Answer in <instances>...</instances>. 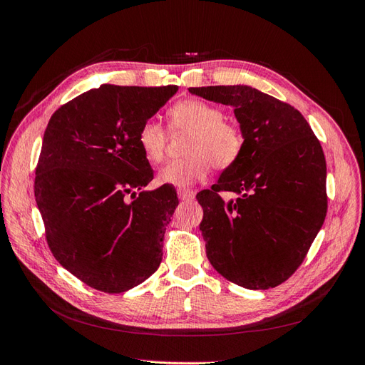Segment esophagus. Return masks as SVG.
Listing matches in <instances>:
<instances>
[{
  "label": "esophagus",
  "instance_id": "esophagus-1",
  "mask_svg": "<svg viewBox=\"0 0 365 365\" xmlns=\"http://www.w3.org/2000/svg\"><path fill=\"white\" fill-rule=\"evenodd\" d=\"M176 193H178V197L181 201H189L195 197V192L190 189H184V187H180V189L176 190Z\"/></svg>",
  "mask_w": 365,
  "mask_h": 365
}]
</instances>
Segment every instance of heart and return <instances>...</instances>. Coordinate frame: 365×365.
<instances>
[{
    "instance_id": "1",
    "label": "heart",
    "mask_w": 365,
    "mask_h": 365,
    "mask_svg": "<svg viewBox=\"0 0 365 365\" xmlns=\"http://www.w3.org/2000/svg\"><path fill=\"white\" fill-rule=\"evenodd\" d=\"M172 134L189 132L184 143L187 157L168 163L160 170L163 182L189 187L204 181L212 165L227 170L239 161L245 148V135L240 126L224 118V111L216 105L197 98H187L173 105L168 114ZM138 146L150 163H160L168 149L169 134L157 120H146L138 129Z\"/></svg>"
}]
</instances>
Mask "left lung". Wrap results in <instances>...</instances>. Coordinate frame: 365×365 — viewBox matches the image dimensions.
<instances>
[{
	"instance_id": "8db88e82",
	"label": "left lung",
	"mask_w": 365,
	"mask_h": 365,
	"mask_svg": "<svg viewBox=\"0 0 365 365\" xmlns=\"http://www.w3.org/2000/svg\"><path fill=\"white\" fill-rule=\"evenodd\" d=\"M235 108L245 135L239 161L196 195L213 268L242 288L269 289L303 263L327 213L326 158L306 118L289 103L245 85L190 88ZM222 191L237 193L225 203Z\"/></svg>"
}]
</instances>
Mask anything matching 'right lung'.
<instances>
[{
  "label": "right lung",
  "instance_id": "1",
  "mask_svg": "<svg viewBox=\"0 0 365 365\" xmlns=\"http://www.w3.org/2000/svg\"><path fill=\"white\" fill-rule=\"evenodd\" d=\"M176 91V85H102L48 121L35 200L54 259L93 289L125 292L160 267L180 201L172 184L141 192L153 170L137 135Z\"/></svg>",
  "mask_w": 365,
  "mask_h": 365
}]
</instances>
